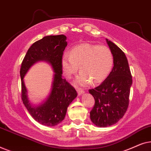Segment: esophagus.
Masks as SVG:
<instances>
[{"label":"esophagus","instance_id":"obj_1","mask_svg":"<svg viewBox=\"0 0 151 151\" xmlns=\"http://www.w3.org/2000/svg\"><path fill=\"white\" fill-rule=\"evenodd\" d=\"M77 92H78V96H81L82 94L84 93V91L82 89H80V88H78L77 89Z\"/></svg>","mask_w":151,"mask_h":151}]
</instances>
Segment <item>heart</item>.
Listing matches in <instances>:
<instances>
[{"label": "heart", "mask_w": 151, "mask_h": 151, "mask_svg": "<svg viewBox=\"0 0 151 151\" xmlns=\"http://www.w3.org/2000/svg\"><path fill=\"white\" fill-rule=\"evenodd\" d=\"M64 76L71 78L79 67L81 71L73 83L84 86L92 82L100 83L108 77L113 65V56L106 46L84 43L74 47L71 52H66L61 60Z\"/></svg>", "instance_id": "1"}]
</instances>
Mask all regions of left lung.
Returning a JSON list of instances; mask_svg holds the SVG:
<instances>
[{
    "mask_svg": "<svg viewBox=\"0 0 151 151\" xmlns=\"http://www.w3.org/2000/svg\"><path fill=\"white\" fill-rule=\"evenodd\" d=\"M106 41L113 56L112 71L100 86L89 90L95 99L90 118L98 127H110L122 118L129 106L133 83L124 53L111 40Z\"/></svg>",
    "mask_w": 151,
    "mask_h": 151,
    "instance_id": "8db88e82",
    "label": "left lung"
}]
</instances>
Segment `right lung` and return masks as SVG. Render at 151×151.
<instances>
[{
    "label": "right lung",
    "instance_id": "right-lung-1",
    "mask_svg": "<svg viewBox=\"0 0 151 151\" xmlns=\"http://www.w3.org/2000/svg\"><path fill=\"white\" fill-rule=\"evenodd\" d=\"M67 45L65 35L47 36L34 42L28 49L20 68L22 100L28 112L36 122L47 127H54L65 119L67 108L77 97L75 88L63 78L61 60ZM46 61L54 74L51 91L47 98L38 105L28 99L24 78L32 66L38 61Z\"/></svg>",
    "mask_w": 151,
    "mask_h": 151
}]
</instances>
